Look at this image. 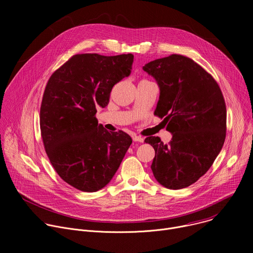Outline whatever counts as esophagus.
<instances>
[{
    "mask_svg": "<svg viewBox=\"0 0 253 253\" xmlns=\"http://www.w3.org/2000/svg\"><path fill=\"white\" fill-rule=\"evenodd\" d=\"M133 140L136 141V142H144V138L141 137V136H138V135H133L132 136Z\"/></svg>",
    "mask_w": 253,
    "mask_h": 253,
    "instance_id": "esophagus-1",
    "label": "esophagus"
}]
</instances>
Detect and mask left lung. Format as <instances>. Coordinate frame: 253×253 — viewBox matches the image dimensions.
Returning a JSON list of instances; mask_svg holds the SVG:
<instances>
[{
  "instance_id": "obj_1",
  "label": "left lung",
  "mask_w": 253,
  "mask_h": 253,
  "mask_svg": "<svg viewBox=\"0 0 253 253\" xmlns=\"http://www.w3.org/2000/svg\"><path fill=\"white\" fill-rule=\"evenodd\" d=\"M143 70L160 87L154 115L163 119L172 133L168 145L156 136L145 139L155 150L153 175L168 189L188 187L209 170L224 144L223 94L208 72L182 55L154 60Z\"/></svg>"
}]
</instances>
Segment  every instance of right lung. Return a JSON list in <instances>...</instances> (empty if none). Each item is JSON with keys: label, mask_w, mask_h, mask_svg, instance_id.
Segmentation results:
<instances>
[{"label": "right lung", "mask_w": 253, "mask_h": 253, "mask_svg": "<svg viewBox=\"0 0 253 253\" xmlns=\"http://www.w3.org/2000/svg\"><path fill=\"white\" fill-rule=\"evenodd\" d=\"M133 59L77 54L48 80L40 109L44 148L58 175L78 190L106 186L131 145L127 133L98 125L96 113L109 103L113 86L130 75Z\"/></svg>", "instance_id": "1"}]
</instances>
